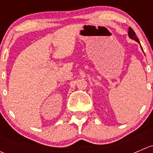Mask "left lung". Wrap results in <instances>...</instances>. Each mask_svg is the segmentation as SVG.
Listing matches in <instances>:
<instances>
[{
	"instance_id": "obj_1",
	"label": "left lung",
	"mask_w": 153,
	"mask_h": 153,
	"mask_svg": "<svg viewBox=\"0 0 153 153\" xmlns=\"http://www.w3.org/2000/svg\"><path fill=\"white\" fill-rule=\"evenodd\" d=\"M128 34H129V38H132V39H133V40H135V41H137L138 43H139V41H138V38H137L136 35H135V32H134V30L131 28V27H129V32H128ZM141 49H142V48H141ZM142 50H143V49H142Z\"/></svg>"
}]
</instances>
